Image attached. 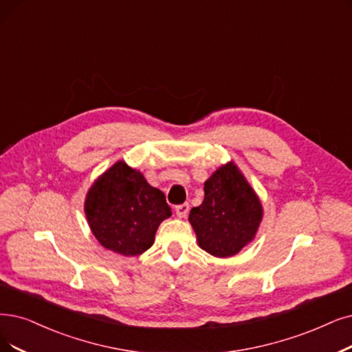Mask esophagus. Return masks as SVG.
I'll return each instance as SVG.
<instances>
[{"label": "esophagus", "instance_id": "1", "mask_svg": "<svg viewBox=\"0 0 352 352\" xmlns=\"http://www.w3.org/2000/svg\"><path fill=\"white\" fill-rule=\"evenodd\" d=\"M189 214V204H182L176 206V215L179 218H186Z\"/></svg>", "mask_w": 352, "mask_h": 352}]
</instances>
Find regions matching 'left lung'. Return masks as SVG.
I'll list each match as a JSON object with an SVG mask.
<instances>
[{"label":"left lung","instance_id":"1","mask_svg":"<svg viewBox=\"0 0 352 352\" xmlns=\"http://www.w3.org/2000/svg\"><path fill=\"white\" fill-rule=\"evenodd\" d=\"M204 190V202L189 214L199 247L219 258L238 254L254 240L261 222L258 196L234 162L215 170Z\"/></svg>","mask_w":352,"mask_h":352}]
</instances>
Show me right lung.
<instances>
[{
	"instance_id": "add662e5",
	"label": "right lung",
	"mask_w": 352,
	"mask_h": 352,
	"mask_svg": "<svg viewBox=\"0 0 352 352\" xmlns=\"http://www.w3.org/2000/svg\"><path fill=\"white\" fill-rule=\"evenodd\" d=\"M85 214L100 244L129 257L153 245L159 225L172 215V209L162 190L120 160L94 182L85 199Z\"/></svg>"
}]
</instances>
